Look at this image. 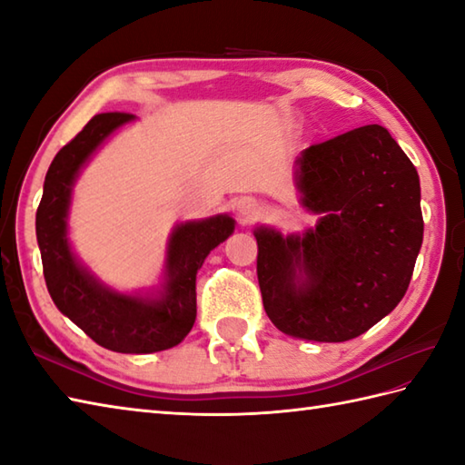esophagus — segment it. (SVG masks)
I'll list each match as a JSON object with an SVG mask.
<instances>
[{"label": "esophagus", "instance_id": "obj_1", "mask_svg": "<svg viewBox=\"0 0 465 465\" xmlns=\"http://www.w3.org/2000/svg\"><path fill=\"white\" fill-rule=\"evenodd\" d=\"M235 209H238V215L243 222H250L256 215H260L262 205L256 197H240L238 203H235Z\"/></svg>", "mask_w": 465, "mask_h": 465}]
</instances>
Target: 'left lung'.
<instances>
[{"mask_svg": "<svg viewBox=\"0 0 465 465\" xmlns=\"http://www.w3.org/2000/svg\"><path fill=\"white\" fill-rule=\"evenodd\" d=\"M296 187L314 227L253 230L263 308L294 339H357L411 282L423 242L420 175L385 126L367 124L300 153Z\"/></svg>", "mask_w": 465, "mask_h": 465, "instance_id": "obj_1", "label": "left lung"}]
</instances>
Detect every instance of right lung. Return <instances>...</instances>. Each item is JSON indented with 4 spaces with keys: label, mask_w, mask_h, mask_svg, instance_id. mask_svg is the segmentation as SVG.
I'll list each match as a JSON object with an SVG mask.
<instances>
[{
    "label": "right lung",
    "mask_w": 465,
    "mask_h": 465,
    "mask_svg": "<svg viewBox=\"0 0 465 465\" xmlns=\"http://www.w3.org/2000/svg\"><path fill=\"white\" fill-rule=\"evenodd\" d=\"M134 118L126 113L96 114L58 151L45 173L35 235L45 286L58 311L100 347L124 354H149L175 347L193 329L197 270L209 252L233 233L235 220L220 213L173 227L161 284L147 292H118L76 258L68 238L72 189L80 171L106 139Z\"/></svg>",
    "instance_id": "right-lung-1"
}]
</instances>
